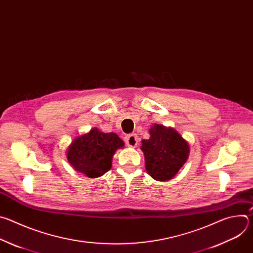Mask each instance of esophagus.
Instances as JSON below:
<instances>
[{"instance_id": "obj_1", "label": "esophagus", "mask_w": 253, "mask_h": 253, "mask_svg": "<svg viewBox=\"0 0 253 253\" xmlns=\"http://www.w3.org/2000/svg\"><path fill=\"white\" fill-rule=\"evenodd\" d=\"M125 142L129 147H136L138 143V136L136 134H130L126 136Z\"/></svg>"}]
</instances>
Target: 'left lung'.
I'll return each mask as SVG.
<instances>
[{"mask_svg":"<svg viewBox=\"0 0 253 253\" xmlns=\"http://www.w3.org/2000/svg\"><path fill=\"white\" fill-rule=\"evenodd\" d=\"M150 138L142 140L147 173L157 181L172 179L187 161L189 145L175 129L154 124Z\"/></svg>","mask_w":253,"mask_h":253,"instance_id":"1","label":"left lung"}]
</instances>
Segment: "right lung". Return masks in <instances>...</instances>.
Segmentation results:
<instances>
[{
	"label": "right lung",
	"instance_id": "add662e5",
	"mask_svg": "<svg viewBox=\"0 0 253 253\" xmlns=\"http://www.w3.org/2000/svg\"><path fill=\"white\" fill-rule=\"evenodd\" d=\"M124 142L115 133H103L93 128L73 140L67 150V159L76 171L97 178L109 171L117 149Z\"/></svg>",
	"mask_w": 253,
	"mask_h": 253
}]
</instances>
